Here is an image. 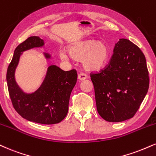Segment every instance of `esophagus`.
<instances>
[{
    "instance_id": "esophagus-1",
    "label": "esophagus",
    "mask_w": 156,
    "mask_h": 156,
    "mask_svg": "<svg viewBox=\"0 0 156 156\" xmlns=\"http://www.w3.org/2000/svg\"><path fill=\"white\" fill-rule=\"evenodd\" d=\"M78 78L80 80H84L85 79H86L87 76H86V74H84V73H79V74H78Z\"/></svg>"
}]
</instances>
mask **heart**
<instances>
[{
    "mask_svg": "<svg viewBox=\"0 0 156 156\" xmlns=\"http://www.w3.org/2000/svg\"><path fill=\"white\" fill-rule=\"evenodd\" d=\"M67 53L72 59L80 61L86 70L97 72L102 70L108 63L110 48L102 41L87 39L73 43L67 47ZM64 51L59 53L60 59L67 61L68 56Z\"/></svg>",
    "mask_w": 156,
    "mask_h": 156,
    "instance_id": "heart-1",
    "label": "heart"
}]
</instances>
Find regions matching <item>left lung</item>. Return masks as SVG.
Wrapping results in <instances>:
<instances>
[{"label": "left lung", "mask_w": 156, "mask_h": 156, "mask_svg": "<svg viewBox=\"0 0 156 156\" xmlns=\"http://www.w3.org/2000/svg\"><path fill=\"white\" fill-rule=\"evenodd\" d=\"M90 76L97 112L109 122L132 119L149 88L145 57L137 46L126 38L115 44L108 66Z\"/></svg>", "instance_id": "left-lung-1"}]
</instances>
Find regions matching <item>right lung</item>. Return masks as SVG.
<instances>
[{"label": "right lung", "instance_id": "obj_1", "mask_svg": "<svg viewBox=\"0 0 156 156\" xmlns=\"http://www.w3.org/2000/svg\"><path fill=\"white\" fill-rule=\"evenodd\" d=\"M44 46V40L38 36L28 37L19 45L7 70V85L13 106L23 119L41 124H55L68 112L70 94L78 77L76 70L64 71L57 65H50L40 87L32 93L24 92L15 80V70L23 52ZM44 55L47 59L51 58L48 53L44 52Z\"/></svg>", "mask_w": 156, "mask_h": 156}]
</instances>
